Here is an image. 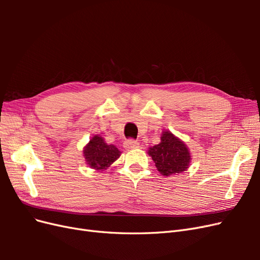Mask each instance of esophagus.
Instances as JSON below:
<instances>
[{"label": "esophagus", "mask_w": 260, "mask_h": 260, "mask_svg": "<svg viewBox=\"0 0 260 260\" xmlns=\"http://www.w3.org/2000/svg\"><path fill=\"white\" fill-rule=\"evenodd\" d=\"M123 146H124L125 148H127V149H132V148H138V147L140 146V144H139V142H137L136 140L128 139V140L124 142Z\"/></svg>", "instance_id": "obj_1"}]
</instances>
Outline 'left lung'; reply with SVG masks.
<instances>
[{
	"mask_svg": "<svg viewBox=\"0 0 260 260\" xmlns=\"http://www.w3.org/2000/svg\"><path fill=\"white\" fill-rule=\"evenodd\" d=\"M148 154L161 175L180 174L188 168L191 160L186 145L170 131H164L160 143L148 149Z\"/></svg>",
	"mask_w": 260,
	"mask_h": 260,
	"instance_id": "left-lung-1",
	"label": "left lung"
}]
</instances>
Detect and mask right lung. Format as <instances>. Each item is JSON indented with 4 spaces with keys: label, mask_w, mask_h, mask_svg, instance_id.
Returning <instances> with one entry per match:
<instances>
[{
    "label": "right lung",
    "mask_w": 260,
    "mask_h": 260,
    "mask_svg": "<svg viewBox=\"0 0 260 260\" xmlns=\"http://www.w3.org/2000/svg\"><path fill=\"white\" fill-rule=\"evenodd\" d=\"M84 158L93 169L103 170L119 158L121 152L115 145H108L102 137L94 136L89 144L84 147Z\"/></svg>",
    "instance_id": "obj_1"
}]
</instances>
